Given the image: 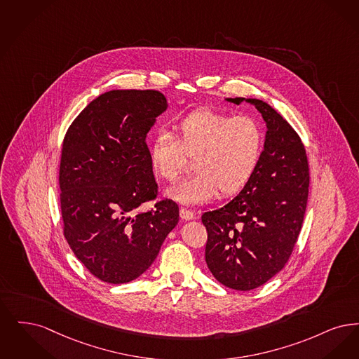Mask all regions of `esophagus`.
Returning a JSON list of instances; mask_svg holds the SVG:
<instances>
[{
    "label": "esophagus",
    "instance_id": "esophagus-1",
    "mask_svg": "<svg viewBox=\"0 0 359 359\" xmlns=\"http://www.w3.org/2000/svg\"><path fill=\"white\" fill-rule=\"evenodd\" d=\"M180 216H181V219H193L196 215H194L191 210L187 209V208H181V209H180Z\"/></svg>",
    "mask_w": 359,
    "mask_h": 359
}]
</instances>
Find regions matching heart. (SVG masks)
I'll list each match as a JSON object with an SVG mask.
<instances>
[{
  "label": "heart",
  "mask_w": 359,
  "mask_h": 359,
  "mask_svg": "<svg viewBox=\"0 0 359 359\" xmlns=\"http://www.w3.org/2000/svg\"><path fill=\"white\" fill-rule=\"evenodd\" d=\"M175 138L159 133L149 147L151 170L174 182L194 158V175L169 189L168 194L187 205L213 198L217 191L231 197L247 187L264 156L265 133L250 115H232L217 109L189 112L174 127Z\"/></svg>",
  "instance_id": "heart-1"
}]
</instances>
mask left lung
<instances>
[{"label": "left lung", "mask_w": 359, "mask_h": 359, "mask_svg": "<svg viewBox=\"0 0 359 359\" xmlns=\"http://www.w3.org/2000/svg\"><path fill=\"white\" fill-rule=\"evenodd\" d=\"M247 100L266 123L264 156L250 184L225 206L205 212V262L217 280L250 291L280 272L295 248L306 213L310 168L291 125L259 99Z\"/></svg>", "instance_id": "left-lung-1"}]
</instances>
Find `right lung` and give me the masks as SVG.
Masks as SVG:
<instances>
[{
  "label": "right lung",
  "mask_w": 359,
  "mask_h": 359,
  "mask_svg": "<svg viewBox=\"0 0 359 359\" xmlns=\"http://www.w3.org/2000/svg\"><path fill=\"white\" fill-rule=\"evenodd\" d=\"M168 107L156 90H114L94 99L68 127L59 169L62 233L95 278L137 279L178 224L180 209L158 197L146 135Z\"/></svg>",
  "instance_id": "obj_1"
}]
</instances>
